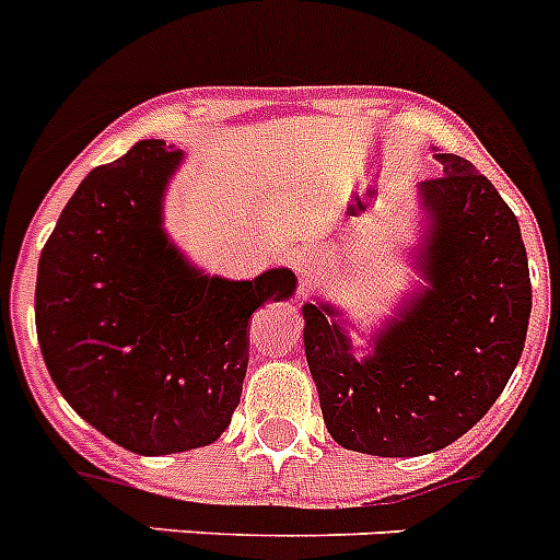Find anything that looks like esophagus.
<instances>
[{"mask_svg":"<svg viewBox=\"0 0 560 560\" xmlns=\"http://www.w3.org/2000/svg\"><path fill=\"white\" fill-rule=\"evenodd\" d=\"M294 269L300 271L305 285H312L314 280L323 275V269H326V252H319V248L314 246L300 248L298 255H294Z\"/></svg>","mask_w":560,"mask_h":560,"instance_id":"obj_1","label":"esophagus"}]
</instances>
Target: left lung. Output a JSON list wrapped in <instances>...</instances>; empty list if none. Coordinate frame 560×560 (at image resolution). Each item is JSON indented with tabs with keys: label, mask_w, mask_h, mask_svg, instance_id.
I'll return each instance as SVG.
<instances>
[{
	"label": "left lung",
	"mask_w": 560,
	"mask_h": 560,
	"mask_svg": "<svg viewBox=\"0 0 560 560\" xmlns=\"http://www.w3.org/2000/svg\"><path fill=\"white\" fill-rule=\"evenodd\" d=\"M419 192L428 289L353 360L328 305H303L305 360L334 442L371 456L442 451L501 396L527 339L533 285L513 209L470 161L439 152Z\"/></svg>",
	"instance_id": "left-lung-1"
}]
</instances>
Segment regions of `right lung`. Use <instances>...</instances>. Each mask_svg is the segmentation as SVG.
Returning <instances> with one entry per match:
<instances>
[{
    "label": "right lung",
    "mask_w": 560,
    "mask_h": 560,
    "mask_svg": "<svg viewBox=\"0 0 560 560\" xmlns=\"http://www.w3.org/2000/svg\"><path fill=\"white\" fill-rule=\"evenodd\" d=\"M180 152L138 141L67 200L36 277V334L56 388L84 422L141 456L207 447L241 405L248 317L298 280L203 277L161 229Z\"/></svg>",
    "instance_id": "right-lung-1"
}]
</instances>
